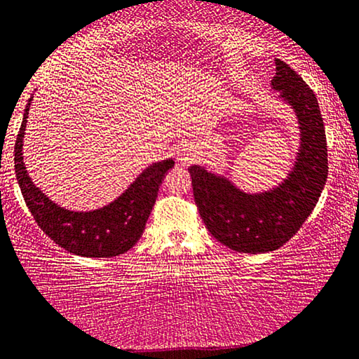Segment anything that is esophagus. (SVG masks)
I'll use <instances>...</instances> for the list:
<instances>
[{
	"label": "esophagus",
	"mask_w": 359,
	"mask_h": 359,
	"mask_svg": "<svg viewBox=\"0 0 359 359\" xmlns=\"http://www.w3.org/2000/svg\"><path fill=\"white\" fill-rule=\"evenodd\" d=\"M193 159H195V150H193V147H190L189 144H182L177 149V161L182 166H187V164L193 163Z\"/></svg>",
	"instance_id": "obj_1"
}]
</instances>
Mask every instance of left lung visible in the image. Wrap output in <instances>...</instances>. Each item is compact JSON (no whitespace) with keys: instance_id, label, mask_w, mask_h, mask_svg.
Returning <instances> with one entry per match:
<instances>
[{"instance_id":"8db88e82","label":"left lung","mask_w":359,"mask_h":359,"mask_svg":"<svg viewBox=\"0 0 359 359\" xmlns=\"http://www.w3.org/2000/svg\"><path fill=\"white\" fill-rule=\"evenodd\" d=\"M271 86L297 111L302 147L289 179L278 189L248 195L229 180L191 166L196 208L208 230L224 246L260 254L281 248L299 231L327 180V142L316 95L286 62L275 60Z\"/></svg>"}]
</instances>
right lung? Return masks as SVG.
I'll use <instances>...</instances> for the list:
<instances>
[{"mask_svg":"<svg viewBox=\"0 0 359 359\" xmlns=\"http://www.w3.org/2000/svg\"><path fill=\"white\" fill-rule=\"evenodd\" d=\"M30 102L32 99L28 100L24 121L17 134L14 168L22 195L38 226L67 252L81 257H115L128 252L144 233L159 185L174 161L166 159L151 164L118 200L105 208L90 212H72L59 208L33 185L24 166L22 140Z\"/></svg>","mask_w":359,"mask_h":359,"instance_id":"obj_1","label":"right lung"}]
</instances>
